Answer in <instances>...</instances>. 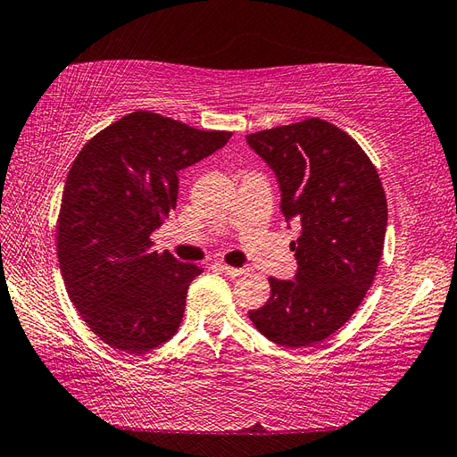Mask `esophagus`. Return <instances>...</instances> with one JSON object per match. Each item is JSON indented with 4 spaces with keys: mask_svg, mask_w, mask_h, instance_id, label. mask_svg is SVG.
<instances>
[{
    "mask_svg": "<svg viewBox=\"0 0 457 457\" xmlns=\"http://www.w3.org/2000/svg\"><path fill=\"white\" fill-rule=\"evenodd\" d=\"M216 267L221 270V273H226L229 277H239L245 273V269H241V267H229V265H221V263H218Z\"/></svg>",
    "mask_w": 457,
    "mask_h": 457,
    "instance_id": "34e87169",
    "label": "esophagus"
}]
</instances>
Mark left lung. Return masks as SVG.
Wrapping results in <instances>:
<instances>
[{
    "label": "left lung",
    "instance_id": "left-lung-1",
    "mask_svg": "<svg viewBox=\"0 0 457 457\" xmlns=\"http://www.w3.org/2000/svg\"><path fill=\"white\" fill-rule=\"evenodd\" d=\"M247 143L275 170L285 218L300 223L295 280L270 277L269 300L249 318L275 344H320L373 285L386 229L381 179L352 135L320 118L251 133Z\"/></svg>",
    "mask_w": 457,
    "mask_h": 457
}]
</instances>
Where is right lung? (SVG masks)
Returning a JSON list of instances; mask_svg holds the SVG:
<instances>
[{
  "label": "right lung",
  "mask_w": 457,
  "mask_h": 457,
  "mask_svg": "<svg viewBox=\"0 0 457 457\" xmlns=\"http://www.w3.org/2000/svg\"><path fill=\"white\" fill-rule=\"evenodd\" d=\"M229 137L139 110L74 159L56 220L58 263L72 304L104 344L139 355L177 334L202 269L154 251L151 234L177 208L179 170Z\"/></svg>",
  "instance_id": "1"
}]
</instances>
